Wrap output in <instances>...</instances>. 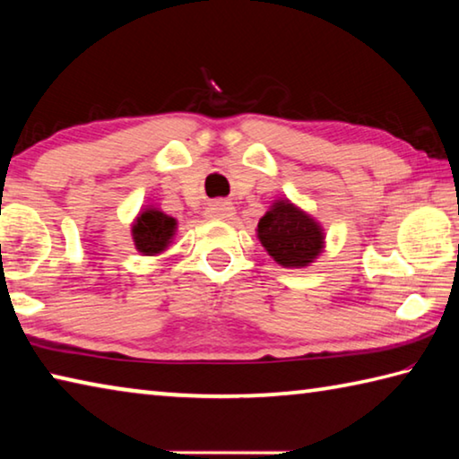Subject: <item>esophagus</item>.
<instances>
[{"label":"esophagus","mask_w":459,"mask_h":459,"mask_svg":"<svg viewBox=\"0 0 459 459\" xmlns=\"http://www.w3.org/2000/svg\"><path fill=\"white\" fill-rule=\"evenodd\" d=\"M235 214V208H232L230 202H212L206 208L208 219H230Z\"/></svg>","instance_id":"obj_1"}]
</instances>
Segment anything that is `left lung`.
<instances>
[{
  "mask_svg": "<svg viewBox=\"0 0 459 459\" xmlns=\"http://www.w3.org/2000/svg\"><path fill=\"white\" fill-rule=\"evenodd\" d=\"M261 245L279 265L306 267L320 255L324 247V232L314 219L279 200L257 224Z\"/></svg>",
  "mask_w": 459,
  "mask_h": 459,
  "instance_id": "obj_1",
  "label": "left lung"
}]
</instances>
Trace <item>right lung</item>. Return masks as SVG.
Returning a JSON list of instances; mask_svg holds the SVG:
<instances>
[{"label": "right lung", "mask_w": 459, "mask_h": 459, "mask_svg": "<svg viewBox=\"0 0 459 459\" xmlns=\"http://www.w3.org/2000/svg\"><path fill=\"white\" fill-rule=\"evenodd\" d=\"M176 221L172 216L147 208L137 216L134 224V240L139 253L155 255L161 253L168 247L169 238L174 237Z\"/></svg>", "instance_id": "add662e5"}]
</instances>
